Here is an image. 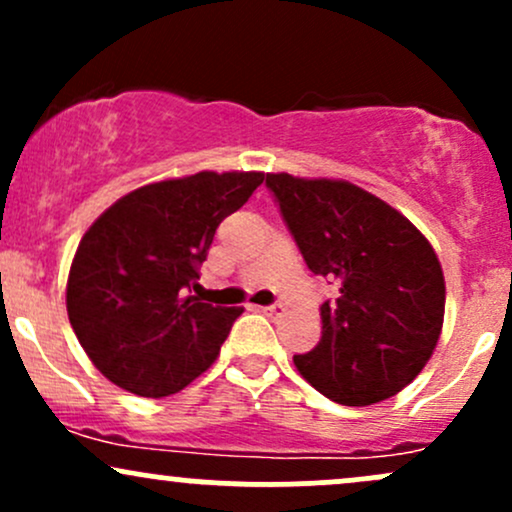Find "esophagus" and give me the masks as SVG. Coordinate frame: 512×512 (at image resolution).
<instances>
[{
    "mask_svg": "<svg viewBox=\"0 0 512 512\" xmlns=\"http://www.w3.org/2000/svg\"><path fill=\"white\" fill-rule=\"evenodd\" d=\"M264 315H269V317H276V315H281L284 313V305L281 303H274V305H264V308H260Z\"/></svg>",
    "mask_w": 512,
    "mask_h": 512,
    "instance_id": "obj_1",
    "label": "esophagus"
}]
</instances>
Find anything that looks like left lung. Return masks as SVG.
I'll list each match as a JSON object with an SVG mask.
<instances>
[{
	"instance_id": "8db88e82",
	"label": "left lung",
	"mask_w": 512,
	"mask_h": 512,
	"mask_svg": "<svg viewBox=\"0 0 512 512\" xmlns=\"http://www.w3.org/2000/svg\"><path fill=\"white\" fill-rule=\"evenodd\" d=\"M308 269L339 284L320 308L322 337L293 356L332 402L368 407L404 390L436 349L445 279L424 233L380 197L346 180L267 173Z\"/></svg>"
}]
</instances>
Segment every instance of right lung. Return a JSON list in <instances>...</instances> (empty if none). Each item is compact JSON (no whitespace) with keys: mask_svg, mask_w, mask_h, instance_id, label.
<instances>
[{"mask_svg":"<svg viewBox=\"0 0 512 512\" xmlns=\"http://www.w3.org/2000/svg\"><path fill=\"white\" fill-rule=\"evenodd\" d=\"M264 173H202L151 182L105 209L81 238L67 279L76 339L110 383L168 397L219 356L243 308L202 303L199 267L219 223Z\"/></svg>","mask_w":512,"mask_h":512,"instance_id":"right-lung-1","label":"right lung"}]
</instances>
